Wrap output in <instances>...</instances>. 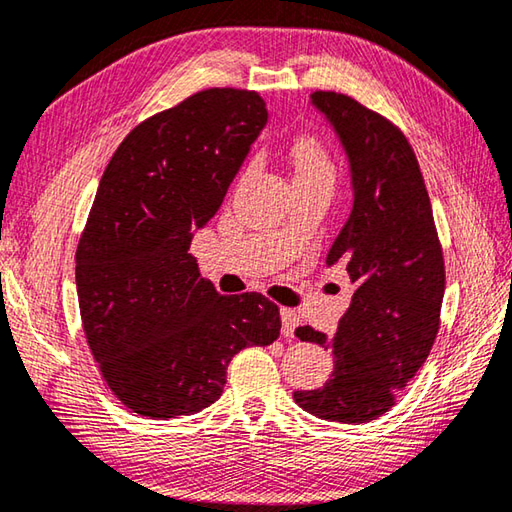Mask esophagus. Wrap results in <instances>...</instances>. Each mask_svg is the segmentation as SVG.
<instances>
[{"label": "esophagus", "instance_id": "obj_1", "mask_svg": "<svg viewBox=\"0 0 512 512\" xmlns=\"http://www.w3.org/2000/svg\"><path fill=\"white\" fill-rule=\"evenodd\" d=\"M279 315H282V335L284 337H295V328L299 326V315L297 310L293 308H282L279 310Z\"/></svg>", "mask_w": 512, "mask_h": 512}]
</instances>
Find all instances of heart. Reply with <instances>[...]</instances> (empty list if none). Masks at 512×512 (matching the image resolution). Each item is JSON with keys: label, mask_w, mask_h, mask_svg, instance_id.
<instances>
[{"label": "heart", "mask_w": 512, "mask_h": 512, "mask_svg": "<svg viewBox=\"0 0 512 512\" xmlns=\"http://www.w3.org/2000/svg\"><path fill=\"white\" fill-rule=\"evenodd\" d=\"M295 166V182L335 184L337 166L324 139L317 135H299L290 146Z\"/></svg>", "instance_id": "heart-1"}]
</instances>
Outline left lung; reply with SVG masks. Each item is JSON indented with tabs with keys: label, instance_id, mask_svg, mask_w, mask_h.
Returning <instances> with one entry per match:
<instances>
[{
	"label": "left lung",
	"instance_id": "obj_1",
	"mask_svg": "<svg viewBox=\"0 0 512 512\" xmlns=\"http://www.w3.org/2000/svg\"><path fill=\"white\" fill-rule=\"evenodd\" d=\"M353 170L355 202L328 264L342 262L355 284L337 333L299 326L302 342L333 348L335 368L315 390H295L306 413L366 424L395 406L428 359L442 324L444 250L422 168L402 128L357 99L315 90Z\"/></svg>",
	"mask_w": 512,
	"mask_h": 512
}]
</instances>
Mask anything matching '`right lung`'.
Here are the masks:
<instances>
[{"label":"right lung","instance_id":"1","mask_svg":"<svg viewBox=\"0 0 512 512\" xmlns=\"http://www.w3.org/2000/svg\"><path fill=\"white\" fill-rule=\"evenodd\" d=\"M266 119L255 90H199L130 130L104 170L75 253L77 299L99 373L137 415L199 413L239 350L279 337L277 304L219 295L188 253Z\"/></svg>","mask_w":512,"mask_h":512}]
</instances>
